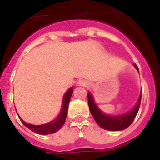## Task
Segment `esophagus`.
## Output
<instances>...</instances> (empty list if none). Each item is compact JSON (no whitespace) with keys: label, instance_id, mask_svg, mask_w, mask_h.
Wrapping results in <instances>:
<instances>
[{"label":"esophagus","instance_id":"esophagus-1","mask_svg":"<svg viewBox=\"0 0 160 160\" xmlns=\"http://www.w3.org/2000/svg\"><path fill=\"white\" fill-rule=\"evenodd\" d=\"M77 85H78L79 87H87V86H88V82H87L86 80H80L78 81Z\"/></svg>","mask_w":160,"mask_h":160}]
</instances>
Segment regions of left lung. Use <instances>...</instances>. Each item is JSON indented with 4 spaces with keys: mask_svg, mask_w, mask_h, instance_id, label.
I'll list each match as a JSON object with an SVG mask.
<instances>
[{
    "mask_svg": "<svg viewBox=\"0 0 160 160\" xmlns=\"http://www.w3.org/2000/svg\"><path fill=\"white\" fill-rule=\"evenodd\" d=\"M134 67L139 72V68L136 66V64H134ZM141 93L140 94L135 105L130 111L120 115H110L106 114L103 111H101L96 104V102L94 101L93 96L92 95L90 92H88L87 97H88V105H89L91 114L92 115L96 122L104 129L110 131L123 130L128 126H130L134 118L137 115L140 104H141Z\"/></svg>",
    "mask_w": 160,
    "mask_h": 160,
    "instance_id": "1",
    "label": "left lung"
}]
</instances>
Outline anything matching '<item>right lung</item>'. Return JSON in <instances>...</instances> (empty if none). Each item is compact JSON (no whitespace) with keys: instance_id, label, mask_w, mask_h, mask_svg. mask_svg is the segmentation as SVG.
Listing matches in <instances>:
<instances>
[{"instance_id":"add662e5","label":"right lung","mask_w":160,"mask_h":160,"mask_svg":"<svg viewBox=\"0 0 160 160\" xmlns=\"http://www.w3.org/2000/svg\"><path fill=\"white\" fill-rule=\"evenodd\" d=\"M73 87H70L69 89L65 92V94L63 95L61 111H60L58 116L54 120L50 121L47 123L41 124V125H34V124L28 123V122H25L22 118L19 117V115H18L19 119L26 128H28L30 130L33 131L34 133L39 134H50L56 133L62 127L65 121H66L68 111V104H69L70 98H71L72 94H73Z\"/></svg>"}]
</instances>
